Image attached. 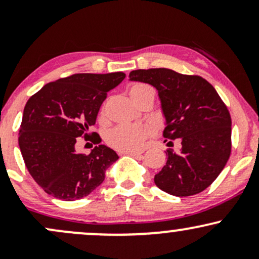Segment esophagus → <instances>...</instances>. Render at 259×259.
Wrapping results in <instances>:
<instances>
[{
  "label": "esophagus",
  "mask_w": 259,
  "mask_h": 259,
  "mask_svg": "<svg viewBox=\"0 0 259 259\" xmlns=\"http://www.w3.org/2000/svg\"><path fill=\"white\" fill-rule=\"evenodd\" d=\"M126 154H129V156H133V157H140L142 154V151H127Z\"/></svg>",
  "instance_id": "obj_1"
}]
</instances>
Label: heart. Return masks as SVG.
I'll use <instances>...</instances> for the list:
<instances>
[{
  "label": "heart",
  "instance_id": "obj_1",
  "mask_svg": "<svg viewBox=\"0 0 259 259\" xmlns=\"http://www.w3.org/2000/svg\"><path fill=\"white\" fill-rule=\"evenodd\" d=\"M129 94L134 102L139 105L147 97H154L156 92L151 85L138 82L130 88ZM148 135H150V130L147 127L136 125V124H120L109 129L106 133L105 139L107 144L114 150L126 152V151H134L141 147Z\"/></svg>",
  "mask_w": 259,
  "mask_h": 259
}]
</instances>
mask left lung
Returning <instances> with one entry per match:
<instances>
[{
  "mask_svg": "<svg viewBox=\"0 0 259 259\" xmlns=\"http://www.w3.org/2000/svg\"><path fill=\"white\" fill-rule=\"evenodd\" d=\"M129 78L157 89L165 118L163 136L181 141L179 152L167 150V163L154 175V184L178 197L200 194L218 178L230 157L231 118L225 103L198 75L152 68L133 70Z\"/></svg>",
  "mask_w": 259,
  "mask_h": 259,
  "instance_id": "1",
  "label": "left lung"
}]
</instances>
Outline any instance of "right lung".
<instances>
[{"label":"right lung","instance_id":"obj_1","mask_svg":"<svg viewBox=\"0 0 259 259\" xmlns=\"http://www.w3.org/2000/svg\"><path fill=\"white\" fill-rule=\"evenodd\" d=\"M125 78L121 72L73 74L49 82L28 100L19 130L25 167L46 194L63 201L90 195L105 180L106 170L119 157L100 145L96 123L107 92ZM84 136L99 145L89 155L78 154L75 144Z\"/></svg>","mask_w":259,"mask_h":259}]
</instances>
